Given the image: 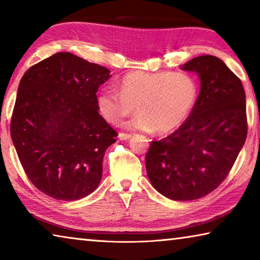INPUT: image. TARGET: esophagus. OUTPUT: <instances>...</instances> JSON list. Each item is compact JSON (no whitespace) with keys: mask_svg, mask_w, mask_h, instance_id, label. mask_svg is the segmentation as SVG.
<instances>
[{"mask_svg":"<svg viewBox=\"0 0 260 260\" xmlns=\"http://www.w3.org/2000/svg\"><path fill=\"white\" fill-rule=\"evenodd\" d=\"M131 136H132L131 134H127V133H119L118 134V139L121 141H126V140L131 139Z\"/></svg>","mask_w":260,"mask_h":260,"instance_id":"1","label":"esophagus"}]
</instances>
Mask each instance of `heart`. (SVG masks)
Returning a JSON list of instances; mask_svg holds the SVG:
<instances>
[{
  "label": "heart",
  "instance_id": "b5f03b06",
  "mask_svg": "<svg viewBox=\"0 0 260 260\" xmlns=\"http://www.w3.org/2000/svg\"><path fill=\"white\" fill-rule=\"evenodd\" d=\"M119 91L105 87L96 96L105 120L116 124L135 105L138 113L122 124L125 128L167 133L187 119L196 104L199 86L186 72L134 71L121 78Z\"/></svg>",
  "mask_w": 260,
  "mask_h": 260
}]
</instances>
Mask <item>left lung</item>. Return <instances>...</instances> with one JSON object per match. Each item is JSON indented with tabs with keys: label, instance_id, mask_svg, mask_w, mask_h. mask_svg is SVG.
<instances>
[{
	"label": "left lung",
	"instance_id": "8db88e82",
	"mask_svg": "<svg viewBox=\"0 0 260 260\" xmlns=\"http://www.w3.org/2000/svg\"><path fill=\"white\" fill-rule=\"evenodd\" d=\"M195 72L201 90L187 120L146 156L153 188L173 201L199 200L219 187L243 148L246 124L242 82L218 57L204 55L183 64Z\"/></svg>",
	"mask_w": 260,
	"mask_h": 260
}]
</instances>
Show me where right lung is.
Instances as JSON below:
<instances>
[{
  "instance_id": "1",
  "label": "right lung",
  "mask_w": 260,
  "mask_h": 260,
  "mask_svg": "<svg viewBox=\"0 0 260 260\" xmlns=\"http://www.w3.org/2000/svg\"><path fill=\"white\" fill-rule=\"evenodd\" d=\"M110 71L57 52L21 78L10 133L29 181L52 199L77 201L99 187L117 132L99 113L96 93Z\"/></svg>"
}]
</instances>
